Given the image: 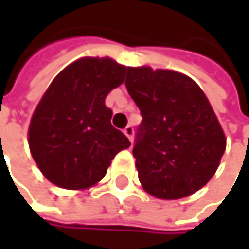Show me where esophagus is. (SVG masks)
Wrapping results in <instances>:
<instances>
[{"label": "esophagus", "mask_w": 249, "mask_h": 249, "mask_svg": "<svg viewBox=\"0 0 249 249\" xmlns=\"http://www.w3.org/2000/svg\"><path fill=\"white\" fill-rule=\"evenodd\" d=\"M124 134L126 135V137H128V140H129V141H132V138H134V128H132L131 125L125 126Z\"/></svg>", "instance_id": "34e87169"}]
</instances>
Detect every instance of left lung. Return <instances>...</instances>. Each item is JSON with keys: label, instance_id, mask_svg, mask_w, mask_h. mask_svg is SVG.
I'll use <instances>...</instances> for the list:
<instances>
[{"label": "left lung", "instance_id": "obj_1", "mask_svg": "<svg viewBox=\"0 0 249 249\" xmlns=\"http://www.w3.org/2000/svg\"><path fill=\"white\" fill-rule=\"evenodd\" d=\"M125 86L142 121L132 150L142 189L163 200L187 197L216 173L222 125L200 86L176 71L128 68Z\"/></svg>", "mask_w": 249, "mask_h": 249}]
</instances>
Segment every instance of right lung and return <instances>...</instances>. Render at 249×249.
Returning <instances> with one entry per match:
<instances>
[{"label":"right lung","mask_w":249,"mask_h":249,"mask_svg":"<svg viewBox=\"0 0 249 249\" xmlns=\"http://www.w3.org/2000/svg\"><path fill=\"white\" fill-rule=\"evenodd\" d=\"M128 68L111 57H80L49 85L30 126V153L43 176L68 190H86L107 174L111 160L131 142L111 125L107 95Z\"/></svg>","instance_id":"right-lung-1"}]
</instances>
